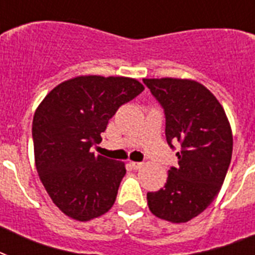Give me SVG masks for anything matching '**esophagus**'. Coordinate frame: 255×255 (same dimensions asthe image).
I'll return each instance as SVG.
<instances>
[{"instance_id":"1","label":"esophagus","mask_w":255,"mask_h":255,"mask_svg":"<svg viewBox=\"0 0 255 255\" xmlns=\"http://www.w3.org/2000/svg\"><path fill=\"white\" fill-rule=\"evenodd\" d=\"M129 165H131L133 169H140V168L143 167V163H136V161H131V163H129Z\"/></svg>"}]
</instances>
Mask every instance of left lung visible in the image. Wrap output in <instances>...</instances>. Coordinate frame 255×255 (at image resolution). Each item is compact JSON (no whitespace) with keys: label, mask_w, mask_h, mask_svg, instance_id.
<instances>
[{"label":"left lung","mask_w":255,"mask_h":255,"mask_svg":"<svg viewBox=\"0 0 255 255\" xmlns=\"http://www.w3.org/2000/svg\"><path fill=\"white\" fill-rule=\"evenodd\" d=\"M165 114L170 148L180 145L178 163L168 170L167 184L148 192L156 217L181 224L210 205L225 180L233 152V135L224 108L212 92L192 79H143Z\"/></svg>","instance_id":"8db88e82"}]
</instances>
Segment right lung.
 Here are the masks:
<instances>
[{"label":"right lung","instance_id":"1","mask_svg":"<svg viewBox=\"0 0 255 255\" xmlns=\"http://www.w3.org/2000/svg\"><path fill=\"white\" fill-rule=\"evenodd\" d=\"M143 90L132 78L86 75L62 82L38 106L33 119L35 167L66 216L90 221L112 208L126 167L95 156L91 147L99 144L118 108Z\"/></svg>","mask_w":255,"mask_h":255}]
</instances>
